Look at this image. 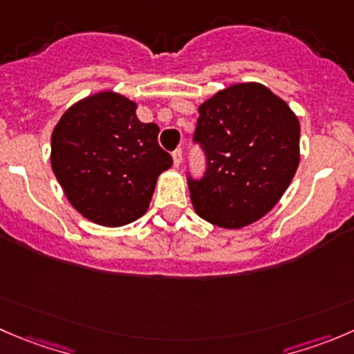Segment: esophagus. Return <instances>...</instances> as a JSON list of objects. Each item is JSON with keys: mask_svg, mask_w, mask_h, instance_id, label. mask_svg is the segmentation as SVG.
Masks as SVG:
<instances>
[{"mask_svg": "<svg viewBox=\"0 0 354 354\" xmlns=\"http://www.w3.org/2000/svg\"><path fill=\"white\" fill-rule=\"evenodd\" d=\"M173 162L174 166H181V162H183V152H181V149H176L173 152Z\"/></svg>", "mask_w": 354, "mask_h": 354, "instance_id": "34e87169", "label": "esophagus"}]
</instances>
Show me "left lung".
I'll return each instance as SVG.
<instances>
[{"instance_id":"obj_1","label":"left lung","mask_w":354,"mask_h":354,"mask_svg":"<svg viewBox=\"0 0 354 354\" xmlns=\"http://www.w3.org/2000/svg\"><path fill=\"white\" fill-rule=\"evenodd\" d=\"M198 114L194 143L205 156V173L187 176L194 209L221 228L257 221L296 174L299 121L282 98L257 82L219 91Z\"/></svg>"}]
</instances>
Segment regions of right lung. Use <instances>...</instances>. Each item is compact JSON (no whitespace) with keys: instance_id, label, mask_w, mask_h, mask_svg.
I'll use <instances>...</instances> for the list:
<instances>
[{"instance_id":"1","label":"right lung","mask_w":354,"mask_h":354,"mask_svg":"<svg viewBox=\"0 0 354 354\" xmlns=\"http://www.w3.org/2000/svg\"><path fill=\"white\" fill-rule=\"evenodd\" d=\"M157 135L159 126L140 122L122 95L102 91L72 105L51 135V167L75 211L104 226L145 214L173 164Z\"/></svg>"}]
</instances>
